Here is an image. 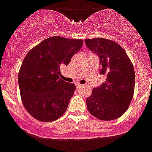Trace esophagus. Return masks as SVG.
<instances>
[{"instance_id":"1","label":"esophagus","mask_w":152,"mask_h":152,"mask_svg":"<svg viewBox=\"0 0 152 152\" xmlns=\"http://www.w3.org/2000/svg\"><path fill=\"white\" fill-rule=\"evenodd\" d=\"M83 86H84L83 85H81V84H76V88H77V89H80V88H82Z\"/></svg>"}]
</instances>
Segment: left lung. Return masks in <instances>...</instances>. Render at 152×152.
I'll list each match as a JSON object with an SVG mask.
<instances>
[{
  "label": "left lung",
  "mask_w": 152,
  "mask_h": 152,
  "mask_svg": "<svg viewBox=\"0 0 152 152\" xmlns=\"http://www.w3.org/2000/svg\"><path fill=\"white\" fill-rule=\"evenodd\" d=\"M89 49L100 58V72L107 76L105 83L94 88L86 99L88 111L102 121L121 117L134 96L135 75L133 64L119 44L103 38L86 39Z\"/></svg>",
  "instance_id": "1"
}]
</instances>
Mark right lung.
Masks as SVG:
<instances>
[{
	"label": "right lung",
	"instance_id": "1",
	"mask_svg": "<svg viewBox=\"0 0 152 152\" xmlns=\"http://www.w3.org/2000/svg\"><path fill=\"white\" fill-rule=\"evenodd\" d=\"M83 43V39L52 36L31 48L24 58L18 72L21 100L38 121H53L67 110L76 86L59 78L60 70Z\"/></svg>",
	"mask_w": 152,
	"mask_h": 152
}]
</instances>
